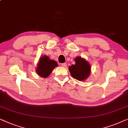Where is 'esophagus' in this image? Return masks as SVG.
<instances>
[{
    "instance_id": "obj_1",
    "label": "esophagus",
    "mask_w": 128,
    "mask_h": 128,
    "mask_svg": "<svg viewBox=\"0 0 128 128\" xmlns=\"http://www.w3.org/2000/svg\"><path fill=\"white\" fill-rule=\"evenodd\" d=\"M61 66H62V67H64V68H66V67H67V64H66V63H62V64H61Z\"/></svg>"
}]
</instances>
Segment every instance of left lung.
Returning a JSON list of instances; mask_svg holds the SVG:
<instances>
[{"label":"left lung","mask_w":128,"mask_h":128,"mask_svg":"<svg viewBox=\"0 0 128 128\" xmlns=\"http://www.w3.org/2000/svg\"><path fill=\"white\" fill-rule=\"evenodd\" d=\"M75 64L69 67L71 76L78 81H84L91 74V65L86 59L81 57H76L74 59Z\"/></svg>","instance_id":"obj_1"}]
</instances>
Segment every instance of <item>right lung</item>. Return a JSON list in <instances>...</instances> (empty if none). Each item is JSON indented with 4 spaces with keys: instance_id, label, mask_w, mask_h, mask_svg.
<instances>
[{
    "instance_id": "1",
    "label": "right lung",
    "mask_w": 128,
    "mask_h": 128,
    "mask_svg": "<svg viewBox=\"0 0 128 128\" xmlns=\"http://www.w3.org/2000/svg\"><path fill=\"white\" fill-rule=\"evenodd\" d=\"M57 66L58 64L56 61L50 59L48 56H42L39 59L36 71L41 77L46 78Z\"/></svg>"
}]
</instances>
